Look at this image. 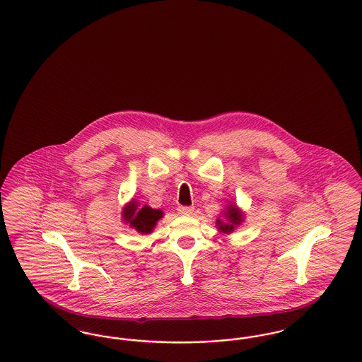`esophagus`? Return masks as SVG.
Returning a JSON list of instances; mask_svg holds the SVG:
<instances>
[{
    "label": "esophagus",
    "mask_w": 362,
    "mask_h": 362,
    "mask_svg": "<svg viewBox=\"0 0 362 362\" xmlns=\"http://www.w3.org/2000/svg\"><path fill=\"white\" fill-rule=\"evenodd\" d=\"M192 210H194V207L192 206L177 207V213H179V214H183V216H189V214L192 213Z\"/></svg>",
    "instance_id": "1"
}]
</instances>
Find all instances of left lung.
Instances as JSON below:
<instances>
[{
    "mask_svg": "<svg viewBox=\"0 0 362 362\" xmlns=\"http://www.w3.org/2000/svg\"><path fill=\"white\" fill-rule=\"evenodd\" d=\"M225 216H226V218H228V221H229L228 224H223L220 220H217V224H218V228H220L221 232H232L233 228H235L236 225L240 224L241 221H243V216H241L240 211L236 209V206H233V205L228 206Z\"/></svg>",
    "mask_w": 362,
    "mask_h": 362,
    "instance_id": "left-lung-1",
    "label": "left lung"
}]
</instances>
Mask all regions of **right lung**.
Wrapping results in <instances>:
<instances>
[{"label":"right lung","mask_w":362,"mask_h":362,"mask_svg":"<svg viewBox=\"0 0 362 362\" xmlns=\"http://www.w3.org/2000/svg\"><path fill=\"white\" fill-rule=\"evenodd\" d=\"M161 216V210L149 206L138 207L134 201L123 210V220L139 233H151Z\"/></svg>","instance_id":"1"}]
</instances>
